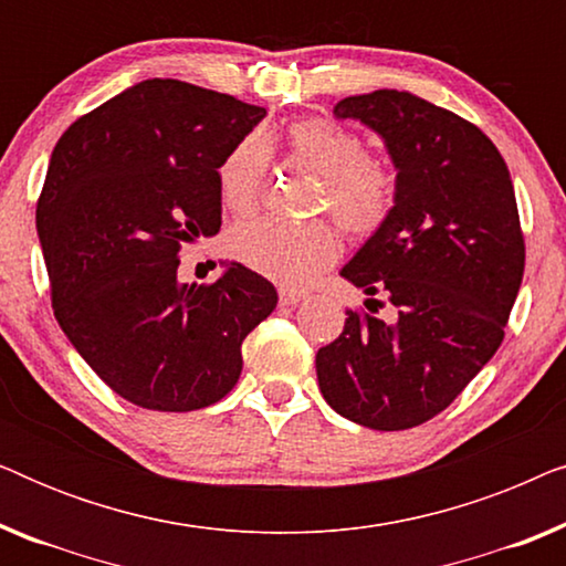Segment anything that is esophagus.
Segmentation results:
<instances>
[{"instance_id": "obj_1", "label": "esophagus", "mask_w": 566, "mask_h": 566, "mask_svg": "<svg viewBox=\"0 0 566 566\" xmlns=\"http://www.w3.org/2000/svg\"><path fill=\"white\" fill-rule=\"evenodd\" d=\"M277 298H281L283 306H293V304H298V301L306 298V291H298V289H289V285H281V289H277Z\"/></svg>"}]
</instances>
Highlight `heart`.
<instances>
[{
	"mask_svg": "<svg viewBox=\"0 0 566 566\" xmlns=\"http://www.w3.org/2000/svg\"><path fill=\"white\" fill-rule=\"evenodd\" d=\"M293 161L319 175L316 211L329 213L353 239H370L394 216L399 182L391 167L370 157L358 130L327 118H301L283 134ZM270 167L265 138L247 136L219 165V192L231 213L247 216L260 206ZM229 252L254 273L283 285H304L339 254V239L327 221L250 219L229 231Z\"/></svg>",
	"mask_w": 566,
	"mask_h": 566,
	"instance_id": "1",
	"label": "heart"
}]
</instances>
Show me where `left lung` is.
Listing matches in <instances>:
<instances>
[{
	"label": "left lung",
	"instance_id": "1",
	"mask_svg": "<svg viewBox=\"0 0 566 566\" xmlns=\"http://www.w3.org/2000/svg\"><path fill=\"white\" fill-rule=\"evenodd\" d=\"M335 115L381 134L397 167L394 216L343 277L368 293V311L389 300L400 319L347 308L343 335L316 353V378L347 420L417 428L467 389L505 337L525 270L513 180L474 123L409 92L345 97Z\"/></svg>",
	"mask_w": 566,
	"mask_h": 566
}]
</instances>
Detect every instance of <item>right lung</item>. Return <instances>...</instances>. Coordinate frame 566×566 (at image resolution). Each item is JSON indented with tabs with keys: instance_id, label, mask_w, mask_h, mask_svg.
I'll use <instances>...</instances> for the list:
<instances>
[{
	"instance_id": "add662e5",
	"label": "right lung",
	"mask_w": 566,
	"mask_h": 566,
	"mask_svg": "<svg viewBox=\"0 0 566 566\" xmlns=\"http://www.w3.org/2000/svg\"><path fill=\"white\" fill-rule=\"evenodd\" d=\"M262 118L231 95L146 80L76 118L51 154L35 227L53 316L130 405H216L277 304L273 283L239 262L211 285L177 281L182 244L221 229L219 165Z\"/></svg>"
}]
</instances>
